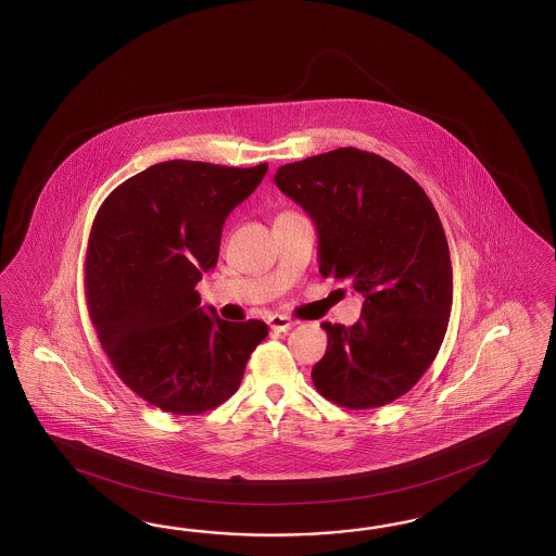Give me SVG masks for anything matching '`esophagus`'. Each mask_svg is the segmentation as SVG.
Wrapping results in <instances>:
<instances>
[{
  "mask_svg": "<svg viewBox=\"0 0 556 556\" xmlns=\"http://www.w3.org/2000/svg\"><path fill=\"white\" fill-rule=\"evenodd\" d=\"M270 330H275V332H287V330H291L293 326H295V321L291 320V318H287V316H270L269 318Z\"/></svg>",
  "mask_w": 556,
  "mask_h": 556,
  "instance_id": "obj_1",
  "label": "esophagus"
}]
</instances>
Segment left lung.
Wrapping results in <instances>:
<instances>
[{
	"instance_id": "obj_1",
	"label": "left lung",
	"mask_w": 556,
	"mask_h": 556,
	"mask_svg": "<svg viewBox=\"0 0 556 556\" xmlns=\"http://www.w3.org/2000/svg\"><path fill=\"white\" fill-rule=\"evenodd\" d=\"M275 186L314 222L321 277L363 295L356 324H321L314 386L349 409L391 404L432 365L451 318L453 265L434 205L405 170L353 147L283 165Z\"/></svg>"
}]
</instances>
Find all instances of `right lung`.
<instances>
[{"instance_id": "right-lung-1", "label": "right lung", "mask_w": 556, "mask_h": 556, "mask_svg": "<svg viewBox=\"0 0 556 556\" xmlns=\"http://www.w3.org/2000/svg\"><path fill=\"white\" fill-rule=\"evenodd\" d=\"M269 165L165 161L116 187L93 219L85 258L89 318L119 379L177 416L224 404L269 328L200 307L228 214Z\"/></svg>"}]
</instances>
